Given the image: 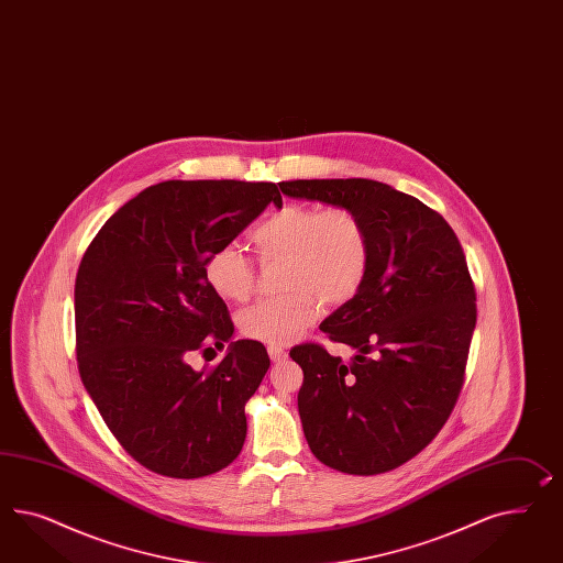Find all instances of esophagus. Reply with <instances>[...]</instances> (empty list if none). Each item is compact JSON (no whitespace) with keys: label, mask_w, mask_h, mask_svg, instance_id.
Listing matches in <instances>:
<instances>
[{"label":"esophagus","mask_w":563,"mask_h":563,"mask_svg":"<svg viewBox=\"0 0 563 563\" xmlns=\"http://www.w3.org/2000/svg\"><path fill=\"white\" fill-rule=\"evenodd\" d=\"M268 356H271V361H274V363H280V361L287 358V350L283 349V346H268Z\"/></svg>","instance_id":"1"}]
</instances>
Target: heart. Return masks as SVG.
<instances>
[{"mask_svg": "<svg viewBox=\"0 0 563 563\" xmlns=\"http://www.w3.org/2000/svg\"><path fill=\"white\" fill-rule=\"evenodd\" d=\"M264 264L283 262L285 295L262 299L240 313V330L271 346H287L320 316L321 301H352L371 273L373 243L363 217L350 207L289 202L250 231ZM209 287L242 303L256 289L258 271L242 247L225 243L205 264Z\"/></svg>", "mask_w": 563, "mask_h": 563, "instance_id": "obj_1", "label": "heart"}]
</instances>
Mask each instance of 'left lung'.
<instances>
[{"label":"left lung","mask_w":563,"mask_h":563,"mask_svg":"<svg viewBox=\"0 0 563 563\" xmlns=\"http://www.w3.org/2000/svg\"><path fill=\"white\" fill-rule=\"evenodd\" d=\"M278 186L287 197L350 207L373 243L365 287L320 325L356 350L349 365L320 344L290 350L303 368L305 439L338 472H391L441 432L465 380L477 307L463 247L442 214L387 184Z\"/></svg>","instance_id":"1"}]
</instances>
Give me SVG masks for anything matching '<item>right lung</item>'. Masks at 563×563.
Masks as SVG:
<instances>
[{"label": "right lung", "mask_w": 563, "mask_h": 563, "mask_svg": "<svg viewBox=\"0 0 563 563\" xmlns=\"http://www.w3.org/2000/svg\"><path fill=\"white\" fill-rule=\"evenodd\" d=\"M271 202L283 207L273 183L155 184L108 219L81 258L79 377L114 439L150 472L195 479L242 451L243 408L271 366L266 349L231 342L205 371L186 354L233 334L205 264Z\"/></svg>", "instance_id": "add662e5"}]
</instances>
